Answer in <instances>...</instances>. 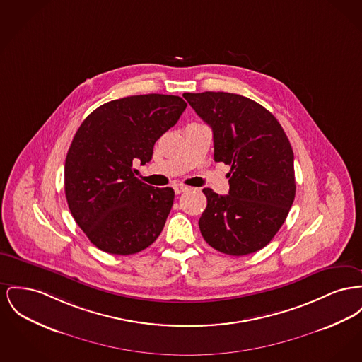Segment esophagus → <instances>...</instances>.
I'll return each instance as SVG.
<instances>
[{"label": "esophagus", "mask_w": 362, "mask_h": 362, "mask_svg": "<svg viewBox=\"0 0 362 362\" xmlns=\"http://www.w3.org/2000/svg\"><path fill=\"white\" fill-rule=\"evenodd\" d=\"M173 190L176 194H182V192H186L189 190V187L187 186H183V185H175L173 186Z\"/></svg>", "instance_id": "obj_1"}]
</instances>
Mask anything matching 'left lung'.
<instances>
[{
	"mask_svg": "<svg viewBox=\"0 0 362 362\" xmlns=\"http://www.w3.org/2000/svg\"><path fill=\"white\" fill-rule=\"evenodd\" d=\"M213 131L214 161L231 167L230 192L204 189L199 230L213 249L246 255L265 247L296 198L294 153L276 117L253 100L224 91L185 93Z\"/></svg>",
	"mask_w": 362,
	"mask_h": 362,
	"instance_id": "1",
	"label": "left lung"
}]
</instances>
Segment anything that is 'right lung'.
<instances>
[{
	"label": "right lung",
	"mask_w": 362,
	"mask_h": 362,
	"mask_svg": "<svg viewBox=\"0 0 362 362\" xmlns=\"http://www.w3.org/2000/svg\"><path fill=\"white\" fill-rule=\"evenodd\" d=\"M186 107L177 95H131L97 107L76 131L65 158V197L100 250L135 255L161 234L175 192L141 182L132 164L149 163L156 141Z\"/></svg>",
	"instance_id": "right-lung-1"
}]
</instances>
